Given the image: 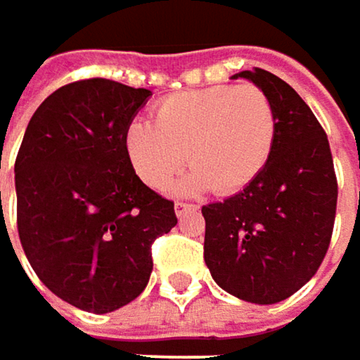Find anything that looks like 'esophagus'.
<instances>
[{
    "label": "esophagus",
    "instance_id": "obj_1",
    "mask_svg": "<svg viewBox=\"0 0 360 360\" xmlns=\"http://www.w3.org/2000/svg\"><path fill=\"white\" fill-rule=\"evenodd\" d=\"M198 210V206L195 204H185V202H177L175 204V214L177 217H185V214H189V212H195Z\"/></svg>",
    "mask_w": 360,
    "mask_h": 360
}]
</instances>
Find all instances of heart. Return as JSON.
Instances as JSON below:
<instances>
[{"label":"heart","instance_id":"obj_1","mask_svg":"<svg viewBox=\"0 0 360 360\" xmlns=\"http://www.w3.org/2000/svg\"><path fill=\"white\" fill-rule=\"evenodd\" d=\"M277 135V116L269 96L254 87H208L183 91L154 108V124L131 120L124 152L137 177L165 189L185 165L191 173L179 193L214 189L236 193L266 167Z\"/></svg>","mask_w":360,"mask_h":360}]
</instances>
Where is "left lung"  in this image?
I'll list each match as a JSON object with an SVG mask.
<instances>
[{
    "label": "left lung",
    "instance_id": "obj_1",
    "mask_svg": "<svg viewBox=\"0 0 360 360\" xmlns=\"http://www.w3.org/2000/svg\"><path fill=\"white\" fill-rule=\"evenodd\" d=\"M262 89L277 116L273 154L240 193L202 206L204 260L212 279L254 304L298 292L329 248L338 181L323 127L279 77L254 68L233 75Z\"/></svg>",
    "mask_w": 360,
    "mask_h": 360
}]
</instances>
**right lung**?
I'll use <instances>...</instances> for the list:
<instances>
[{"instance_id":"1","label":"right lung","mask_w":360,"mask_h":360,"mask_svg":"<svg viewBox=\"0 0 360 360\" xmlns=\"http://www.w3.org/2000/svg\"><path fill=\"white\" fill-rule=\"evenodd\" d=\"M150 96L110 79L64 85L35 110L16 156L22 250L47 290L87 313L135 300L154 240L177 225L175 204L135 175L122 143Z\"/></svg>"}]
</instances>
